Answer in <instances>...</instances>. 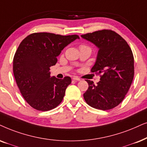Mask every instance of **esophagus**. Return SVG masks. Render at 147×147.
<instances>
[{"instance_id": "34e87169", "label": "esophagus", "mask_w": 147, "mask_h": 147, "mask_svg": "<svg viewBox=\"0 0 147 147\" xmlns=\"http://www.w3.org/2000/svg\"><path fill=\"white\" fill-rule=\"evenodd\" d=\"M73 80H76V81H80V78H79L78 77H74Z\"/></svg>"}]
</instances>
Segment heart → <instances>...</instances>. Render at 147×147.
Segmentation results:
<instances>
[{
	"label": "heart",
	"instance_id": "1",
	"mask_svg": "<svg viewBox=\"0 0 147 147\" xmlns=\"http://www.w3.org/2000/svg\"><path fill=\"white\" fill-rule=\"evenodd\" d=\"M87 47V46H86L84 45H80V48H82V47Z\"/></svg>",
	"mask_w": 147,
	"mask_h": 147
}]
</instances>
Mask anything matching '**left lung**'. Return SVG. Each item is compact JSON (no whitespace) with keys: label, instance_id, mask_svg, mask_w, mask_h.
<instances>
[{"label":"left lung","instance_id":"left-lung-1","mask_svg":"<svg viewBox=\"0 0 147 147\" xmlns=\"http://www.w3.org/2000/svg\"><path fill=\"white\" fill-rule=\"evenodd\" d=\"M99 49L90 71L100 75L96 85L88 80L84 94L86 103L105 111L117 107L125 98L134 76V56L127 42L115 32L102 30L81 35Z\"/></svg>","mask_w":147,"mask_h":147}]
</instances>
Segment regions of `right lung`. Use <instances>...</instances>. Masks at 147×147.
Wrapping results in <instances>:
<instances>
[{"instance_id":"1","label":"right lung","mask_w":147,"mask_h":147,"mask_svg":"<svg viewBox=\"0 0 147 147\" xmlns=\"http://www.w3.org/2000/svg\"><path fill=\"white\" fill-rule=\"evenodd\" d=\"M79 36L48 32L28 35L22 41L13 58V74L26 102L36 110L47 111L62 102L71 78H51L50 67L67 45Z\"/></svg>"}]
</instances>
